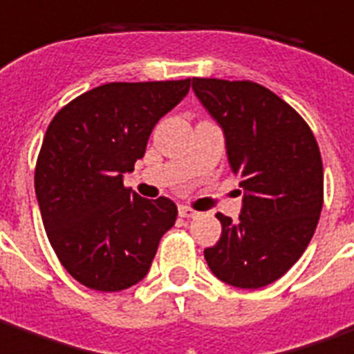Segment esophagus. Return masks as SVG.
<instances>
[{
	"instance_id": "34e87169",
	"label": "esophagus",
	"mask_w": 354,
	"mask_h": 354,
	"mask_svg": "<svg viewBox=\"0 0 354 354\" xmlns=\"http://www.w3.org/2000/svg\"><path fill=\"white\" fill-rule=\"evenodd\" d=\"M179 216H181V218H196V216H198V212L189 208V206H181V208H179Z\"/></svg>"
}]
</instances>
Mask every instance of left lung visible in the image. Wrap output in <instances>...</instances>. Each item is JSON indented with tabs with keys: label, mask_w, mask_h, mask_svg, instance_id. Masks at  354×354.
<instances>
[{
	"label": "left lung",
	"mask_w": 354,
	"mask_h": 354,
	"mask_svg": "<svg viewBox=\"0 0 354 354\" xmlns=\"http://www.w3.org/2000/svg\"><path fill=\"white\" fill-rule=\"evenodd\" d=\"M192 90L223 131L229 167L243 189L239 221L216 216L221 237L204 258L223 283L260 289L303 256L316 231L320 148L303 117L256 82L192 79Z\"/></svg>",
	"instance_id": "8db88e82"
}]
</instances>
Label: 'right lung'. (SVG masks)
<instances>
[{"label": "right lung", "instance_id": "add662e5", "mask_svg": "<svg viewBox=\"0 0 354 354\" xmlns=\"http://www.w3.org/2000/svg\"><path fill=\"white\" fill-rule=\"evenodd\" d=\"M189 88L191 79L109 82L51 119L34 189L51 247L79 283L111 293L148 274L177 206L165 196H138L123 187V175L135 169L156 123Z\"/></svg>", "mask_w": 354, "mask_h": 354}]
</instances>
